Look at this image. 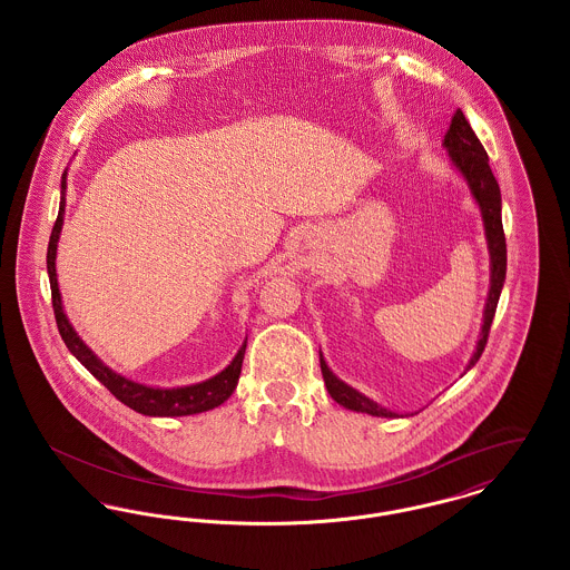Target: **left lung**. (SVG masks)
I'll return each instance as SVG.
<instances>
[{"label":"left lung","mask_w":570,"mask_h":570,"mask_svg":"<svg viewBox=\"0 0 570 570\" xmlns=\"http://www.w3.org/2000/svg\"><path fill=\"white\" fill-rule=\"evenodd\" d=\"M442 147L446 149V160L451 164V168L465 181L472 200L476 203V207L481 212L483 228H485V242H488V298H485L483 325H481V333H479V342H476V348H474V353L465 365V372H468L476 365V361L481 358V354L485 351L491 321L495 316V307H498V301H500L502 288H504V279H507V239H504V228H502V194H500V186H498V181H495V177L489 168L488 151L483 149L481 140L470 128V124H468V119H465L461 109L453 115L451 126H449L444 140H442ZM321 370H323V379H325L328 395L346 410L365 412V414L384 416V419H404V416L416 414V412L404 414V412H395L391 407H384L379 402H374L372 397H367L365 393L356 391L348 382L337 379L333 374V370L326 365L323 351H321Z\"/></svg>","instance_id":"obj_1"}]
</instances>
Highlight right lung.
<instances>
[{
	"mask_svg": "<svg viewBox=\"0 0 570 570\" xmlns=\"http://www.w3.org/2000/svg\"><path fill=\"white\" fill-rule=\"evenodd\" d=\"M66 179H68V168L61 175L59 214L55 219L53 233H51L49 249H47V272H49V282H51L55 321H57L59 335H61L63 344L68 346V351L75 354L81 361V365L87 367V372L94 374V379L100 380L121 404L132 407L138 414H145V416H190V414H200V412L222 406L233 395V391L237 389L242 365H244L247 337H245L242 348L235 354V358L222 372H217L216 376L196 382V384H186V386H151V384H145V382L126 379L124 374L115 372L82 342L81 335L75 331V326H72L66 309H63L59 282H57V269H55L57 244H59L63 216H66V188H68Z\"/></svg>",
	"mask_w": 570,
	"mask_h": 570,
	"instance_id": "add662e5",
	"label": "right lung"
}]
</instances>
